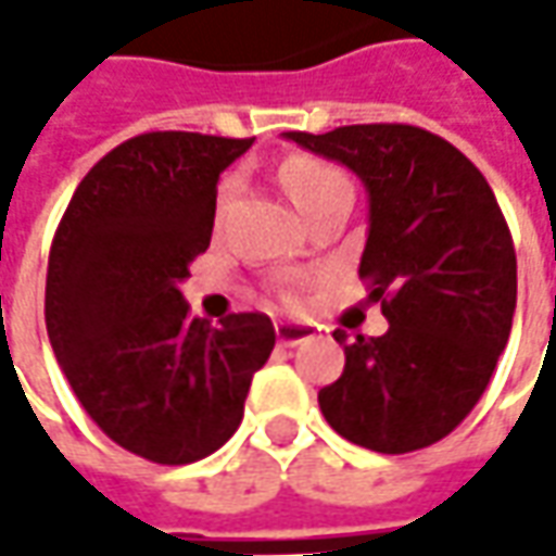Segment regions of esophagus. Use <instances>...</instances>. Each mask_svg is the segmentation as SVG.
<instances>
[{
  "instance_id": "1",
  "label": "esophagus",
  "mask_w": 556,
  "mask_h": 556,
  "mask_svg": "<svg viewBox=\"0 0 556 556\" xmlns=\"http://www.w3.org/2000/svg\"><path fill=\"white\" fill-rule=\"evenodd\" d=\"M275 337H278V343H281V346H300V343L312 340L315 333H312V328H306V325L281 321V325H275Z\"/></svg>"
}]
</instances>
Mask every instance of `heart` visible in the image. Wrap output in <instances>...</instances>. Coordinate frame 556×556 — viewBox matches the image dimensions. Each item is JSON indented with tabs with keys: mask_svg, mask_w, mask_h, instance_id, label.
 Returning <instances> with one entry per match:
<instances>
[{
	"mask_svg": "<svg viewBox=\"0 0 556 556\" xmlns=\"http://www.w3.org/2000/svg\"><path fill=\"white\" fill-rule=\"evenodd\" d=\"M278 176H281V185H285V191L290 194V201L296 203L300 213H306L312 203L318 201V198H325L331 188L346 185L343 173L337 166H331L328 161H318V157H309V154L288 157V161L281 163ZM223 191H228V185H225Z\"/></svg>",
	"mask_w": 556,
	"mask_h": 556,
	"instance_id": "obj_1",
	"label": "heart"
}]
</instances>
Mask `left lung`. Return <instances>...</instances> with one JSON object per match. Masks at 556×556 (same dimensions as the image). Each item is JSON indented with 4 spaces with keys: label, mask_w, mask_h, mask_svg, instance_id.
<instances>
[{
    "label": "left lung",
    "mask_w": 556,
    "mask_h": 556,
    "mask_svg": "<svg viewBox=\"0 0 556 556\" xmlns=\"http://www.w3.org/2000/svg\"><path fill=\"white\" fill-rule=\"evenodd\" d=\"M290 141L350 166L368 188L358 278L390 321L346 340L340 380L318 393L343 439L405 455L448 437L485 393L517 309V253L480 169L408 123H358Z\"/></svg>",
    "instance_id": "left-lung-1"
}]
</instances>
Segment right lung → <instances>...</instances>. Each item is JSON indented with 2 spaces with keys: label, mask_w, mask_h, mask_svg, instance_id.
<instances>
[{
  "label": "right lung",
  "mask_w": 556,
  "mask_h": 556,
  "mask_svg": "<svg viewBox=\"0 0 556 556\" xmlns=\"http://www.w3.org/2000/svg\"><path fill=\"white\" fill-rule=\"evenodd\" d=\"M253 139L144 132L76 185L46 275V328L71 390L104 437L154 464L213 455L238 430L275 350L263 312L191 318L188 266L210 247L216 182Z\"/></svg>",
  "instance_id": "obj_1"
}]
</instances>
